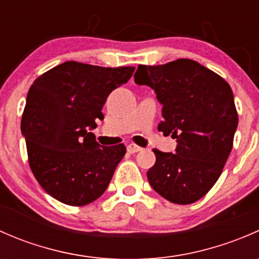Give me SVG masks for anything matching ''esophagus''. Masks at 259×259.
Returning <instances> with one entry per match:
<instances>
[{"label": "esophagus", "mask_w": 259, "mask_h": 259, "mask_svg": "<svg viewBox=\"0 0 259 259\" xmlns=\"http://www.w3.org/2000/svg\"><path fill=\"white\" fill-rule=\"evenodd\" d=\"M126 150H127V153L135 154V153H138V151L142 150V148H140V146H138V145H135V144H129L126 146Z\"/></svg>", "instance_id": "34e87169"}]
</instances>
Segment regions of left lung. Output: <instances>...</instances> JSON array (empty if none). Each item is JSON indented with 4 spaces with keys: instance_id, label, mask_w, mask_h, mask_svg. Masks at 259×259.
<instances>
[{
    "instance_id": "left-lung-1",
    "label": "left lung",
    "mask_w": 259,
    "mask_h": 259,
    "mask_svg": "<svg viewBox=\"0 0 259 259\" xmlns=\"http://www.w3.org/2000/svg\"><path fill=\"white\" fill-rule=\"evenodd\" d=\"M134 80L155 91L163 106L158 130L178 143L176 153L153 149L156 161L146 173L151 188L176 204L197 202L221 177L233 146L238 114L231 86L189 59L139 65Z\"/></svg>"
}]
</instances>
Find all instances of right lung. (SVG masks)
I'll return each instance as SVG.
<instances>
[{
    "instance_id": "1",
    "label": "right lung",
    "mask_w": 259,
    "mask_h": 259,
    "mask_svg": "<svg viewBox=\"0 0 259 259\" xmlns=\"http://www.w3.org/2000/svg\"><path fill=\"white\" fill-rule=\"evenodd\" d=\"M135 67H101L66 61L37 77L21 121L30 168L49 195L85 205L103 195L126 149L101 146L91 130L104 119L110 93Z\"/></svg>"
}]
</instances>
